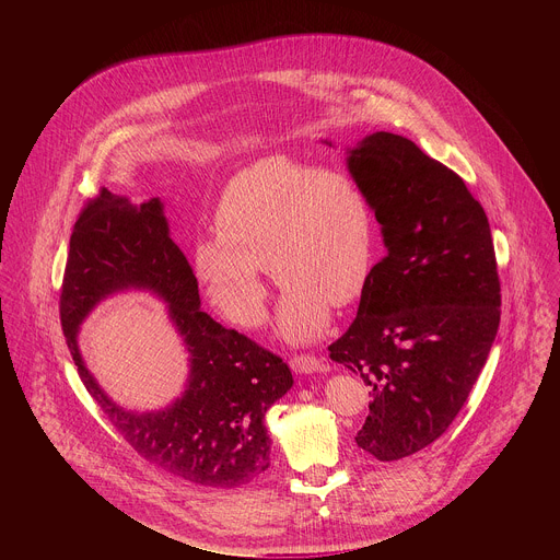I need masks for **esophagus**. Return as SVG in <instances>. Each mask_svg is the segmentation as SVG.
Returning a JSON list of instances; mask_svg holds the SVG:
<instances>
[{
	"mask_svg": "<svg viewBox=\"0 0 560 560\" xmlns=\"http://www.w3.org/2000/svg\"><path fill=\"white\" fill-rule=\"evenodd\" d=\"M290 365H292V370L299 372V374H312V372H318V370L324 368L322 361H318L316 357H310V354H294V357L290 359Z\"/></svg>",
	"mask_w": 560,
	"mask_h": 560,
	"instance_id": "obj_1",
	"label": "esophagus"
}]
</instances>
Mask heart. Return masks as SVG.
Here are the masks:
<instances>
[{
	"instance_id": "b5f03b06",
	"label": "heart",
	"mask_w": 560,
	"mask_h": 560,
	"mask_svg": "<svg viewBox=\"0 0 560 560\" xmlns=\"http://www.w3.org/2000/svg\"><path fill=\"white\" fill-rule=\"evenodd\" d=\"M217 234L195 244V272L212 303L238 328L266 318L264 268L285 288L279 332L310 341L330 305L354 303L374 264V210L359 182L292 156H266L236 173L214 212Z\"/></svg>"
}]
</instances>
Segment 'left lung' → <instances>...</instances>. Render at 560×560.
I'll list each match as a JSON object with an SVG mask.
<instances>
[{
  "instance_id": "8db88e82",
  "label": "left lung",
  "mask_w": 560,
  "mask_h": 560,
  "mask_svg": "<svg viewBox=\"0 0 560 560\" xmlns=\"http://www.w3.org/2000/svg\"><path fill=\"white\" fill-rule=\"evenodd\" d=\"M348 152L387 255L328 350L372 389L357 445L396 460L434 443L467 401L499 330L501 281L486 210L454 171L392 132Z\"/></svg>"
}]
</instances>
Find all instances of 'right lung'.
<instances>
[{
	"label": "right lung",
	"instance_id": "1",
	"mask_svg": "<svg viewBox=\"0 0 560 560\" xmlns=\"http://www.w3.org/2000/svg\"><path fill=\"white\" fill-rule=\"evenodd\" d=\"M130 287L150 289L170 303L191 354L187 392L159 413L137 416L110 402L75 346L88 312ZM199 305L197 277L168 234L162 201L132 203L102 188L74 221L59 296L77 372L113 428L148 463L197 486L238 488L270 467L264 419L292 387V372L281 357L223 328Z\"/></svg>",
	"mask_w": 560,
	"mask_h": 560
}]
</instances>
